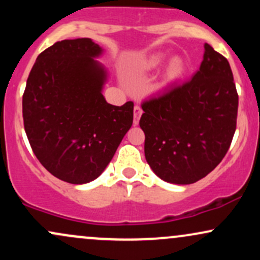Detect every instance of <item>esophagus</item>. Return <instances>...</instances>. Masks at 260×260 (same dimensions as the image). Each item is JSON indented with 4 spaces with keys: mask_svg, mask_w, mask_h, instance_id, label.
<instances>
[{
    "mask_svg": "<svg viewBox=\"0 0 260 260\" xmlns=\"http://www.w3.org/2000/svg\"><path fill=\"white\" fill-rule=\"evenodd\" d=\"M142 112H143L142 107H140L138 104H137V105L134 106V120H133L134 124H138L140 116H142Z\"/></svg>",
    "mask_w": 260,
    "mask_h": 260,
    "instance_id": "esophagus-1",
    "label": "esophagus"
}]
</instances>
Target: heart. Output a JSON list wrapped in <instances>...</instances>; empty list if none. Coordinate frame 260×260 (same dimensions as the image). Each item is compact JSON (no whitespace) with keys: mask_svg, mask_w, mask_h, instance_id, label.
<instances>
[{"mask_svg":"<svg viewBox=\"0 0 260 260\" xmlns=\"http://www.w3.org/2000/svg\"><path fill=\"white\" fill-rule=\"evenodd\" d=\"M162 61L164 56L155 55L153 57L148 58L147 61L143 62V68H144V70H153V68L157 67V66L162 63ZM182 72H183V62H182L180 58L174 59L169 66V77L175 78V77L180 76Z\"/></svg>","mask_w":260,"mask_h":260,"instance_id":"b5f03b06","label":"heart"}]
</instances>
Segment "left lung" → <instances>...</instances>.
Here are the masks:
<instances>
[{
  "label": "left lung",
  "instance_id": "1",
  "mask_svg": "<svg viewBox=\"0 0 260 260\" xmlns=\"http://www.w3.org/2000/svg\"><path fill=\"white\" fill-rule=\"evenodd\" d=\"M204 49L192 79L142 103L145 159L170 183L190 184L210 174L236 131L238 94L231 67L210 45Z\"/></svg>",
  "mask_w": 260,
  "mask_h": 260
}]
</instances>
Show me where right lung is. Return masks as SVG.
Instances as JSON below:
<instances>
[{
	"label": "right lung",
	"mask_w": 260,
	"mask_h": 260,
	"mask_svg": "<svg viewBox=\"0 0 260 260\" xmlns=\"http://www.w3.org/2000/svg\"><path fill=\"white\" fill-rule=\"evenodd\" d=\"M91 39L57 41L32 66L23 121L35 156L50 174L88 183L105 170L133 123V101L115 106L101 94L106 72Z\"/></svg>",
	"instance_id": "obj_1"
}]
</instances>
